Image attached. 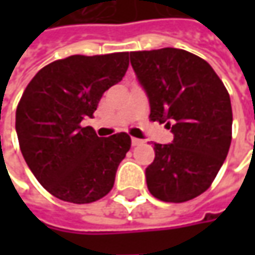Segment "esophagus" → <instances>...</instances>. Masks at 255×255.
<instances>
[{
  "mask_svg": "<svg viewBox=\"0 0 255 255\" xmlns=\"http://www.w3.org/2000/svg\"><path fill=\"white\" fill-rule=\"evenodd\" d=\"M143 144L142 139H137V137H132V146H140Z\"/></svg>",
  "mask_w": 255,
  "mask_h": 255,
  "instance_id": "34e87169",
  "label": "esophagus"
}]
</instances>
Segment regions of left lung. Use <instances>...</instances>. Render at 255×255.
I'll return each mask as SVG.
<instances>
[{
    "label": "left lung",
    "instance_id": "obj_1",
    "mask_svg": "<svg viewBox=\"0 0 255 255\" xmlns=\"http://www.w3.org/2000/svg\"><path fill=\"white\" fill-rule=\"evenodd\" d=\"M130 65L147 95L150 119L174 136L154 143L146 167L147 189L170 203L191 200L207 190L231 143L230 95L214 69L197 55L177 48L130 52Z\"/></svg>",
    "mask_w": 255,
    "mask_h": 255
}]
</instances>
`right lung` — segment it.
Wrapping results in <instances>:
<instances>
[{
  "label": "right lung",
  "instance_id": "right-lung-1",
  "mask_svg": "<svg viewBox=\"0 0 255 255\" xmlns=\"http://www.w3.org/2000/svg\"><path fill=\"white\" fill-rule=\"evenodd\" d=\"M129 52L72 55L44 66L16 108L21 153L36 180L56 199L85 204L112 190L130 136L99 137L82 121L93 118L105 91L121 82Z\"/></svg>",
  "mask_w": 255,
  "mask_h": 255
}]
</instances>
